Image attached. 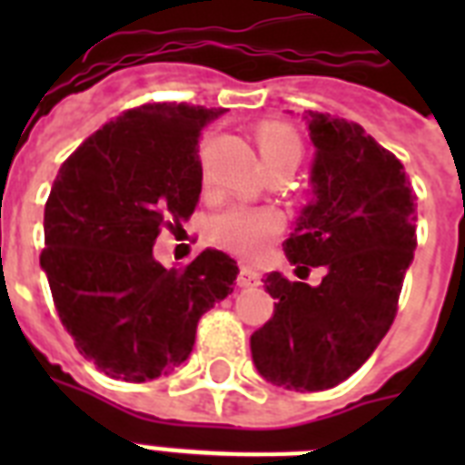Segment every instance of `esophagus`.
Wrapping results in <instances>:
<instances>
[{
    "label": "esophagus",
    "instance_id": "34e87169",
    "mask_svg": "<svg viewBox=\"0 0 465 465\" xmlns=\"http://www.w3.org/2000/svg\"><path fill=\"white\" fill-rule=\"evenodd\" d=\"M236 284L239 287H258L261 284V272L251 265H241L239 275H236Z\"/></svg>",
    "mask_w": 465,
    "mask_h": 465
}]
</instances>
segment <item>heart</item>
Masks as SVG:
<instances>
[{
	"instance_id": "heart-1",
	"label": "heart",
	"mask_w": 465,
	"mask_h": 465,
	"mask_svg": "<svg viewBox=\"0 0 465 465\" xmlns=\"http://www.w3.org/2000/svg\"><path fill=\"white\" fill-rule=\"evenodd\" d=\"M258 147L268 171H297L304 159V142L292 127L268 123L258 130ZM282 214L275 210L232 207L212 219L210 236L217 246L236 255H255L270 239L282 232Z\"/></svg>"
}]
</instances>
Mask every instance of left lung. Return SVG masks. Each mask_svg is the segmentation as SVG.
Segmentation results:
<instances>
[{"mask_svg":"<svg viewBox=\"0 0 465 465\" xmlns=\"http://www.w3.org/2000/svg\"><path fill=\"white\" fill-rule=\"evenodd\" d=\"M316 159L313 200L284 241L299 282L265 277L275 313L251 335L255 369L290 391H325L371 357L398 311L418 246L415 195L403 163L364 127L306 113ZM323 267L316 288L302 283Z\"/></svg>","mask_w":465,"mask_h":465,"instance_id":"obj_1","label":"left lung"}]
</instances>
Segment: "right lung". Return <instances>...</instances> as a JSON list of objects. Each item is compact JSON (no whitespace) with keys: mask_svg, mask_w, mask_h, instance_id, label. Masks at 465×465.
Masks as SVG:
<instances>
[{"mask_svg":"<svg viewBox=\"0 0 465 465\" xmlns=\"http://www.w3.org/2000/svg\"><path fill=\"white\" fill-rule=\"evenodd\" d=\"M224 108H130L60 166L45 203V270L54 309L76 350L123 381L171 374L195 345L197 321L236 284V261L204 248L166 270L152 248L161 229L195 212L197 142Z\"/></svg>","mask_w":465,"mask_h":465,"instance_id":"right-lung-1","label":"right lung"}]
</instances>
